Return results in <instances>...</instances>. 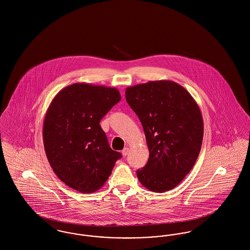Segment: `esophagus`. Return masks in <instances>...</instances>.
<instances>
[{
	"instance_id": "esophagus-1",
	"label": "esophagus",
	"mask_w": 250,
	"mask_h": 250,
	"mask_svg": "<svg viewBox=\"0 0 250 250\" xmlns=\"http://www.w3.org/2000/svg\"><path fill=\"white\" fill-rule=\"evenodd\" d=\"M128 153H129V148H127V147H125L123 151H122V154L124 156H126V155H128Z\"/></svg>"
}]
</instances>
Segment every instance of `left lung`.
Segmentation results:
<instances>
[{
	"label": "left lung",
	"mask_w": 250,
	"mask_h": 250,
	"mask_svg": "<svg viewBox=\"0 0 250 250\" xmlns=\"http://www.w3.org/2000/svg\"><path fill=\"white\" fill-rule=\"evenodd\" d=\"M125 98L143 125L149 149L138 178L157 193L174 188L195 165L202 148L200 107L183 86L170 81L128 87Z\"/></svg>",
	"instance_id": "left-lung-1"
}]
</instances>
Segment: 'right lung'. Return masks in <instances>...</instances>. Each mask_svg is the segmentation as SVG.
Masks as SVG:
<instances>
[{"label": "right lung", "mask_w": 250, "mask_h": 250, "mask_svg": "<svg viewBox=\"0 0 250 250\" xmlns=\"http://www.w3.org/2000/svg\"><path fill=\"white\" fill-rule=\"evenodd\" d=\"M120 100L115 88L74 83L51 101L43 126L45 152L55 174L73 189L98 190L122 157L99 125Z\"/></svg>", "instance_id": "add662e5"}]
</instances>
